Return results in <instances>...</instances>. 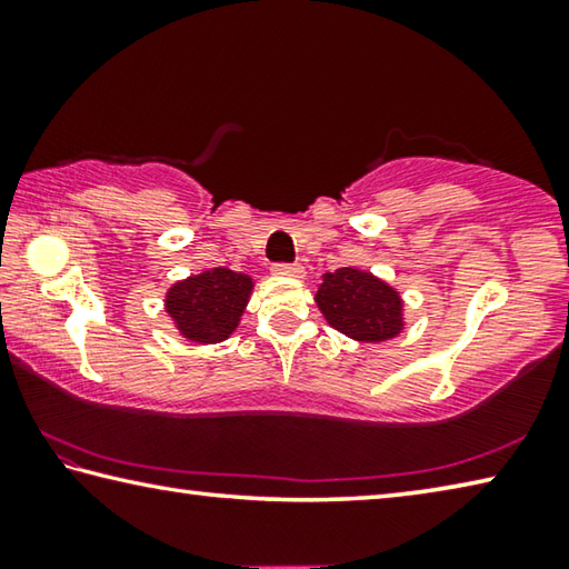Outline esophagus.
<instances>
[{"label": "esophagus", "mask_w": 569, "mask_h": 569, "mask_svg": "<svg viewBox=\"0 0 569 569\" xmlns=\"http://www.w3.org/2000/svg\"><path fill=\"white\" fill-rule=\"evenodd\" d=\"M271 271H273L276 276H288V278H303V276H306L301 263H276V266L271 268Z\"/></svg>", "instance_id": "34e87169"}]
</instances>
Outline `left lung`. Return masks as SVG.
Wrapping results in <instances>:
<instances>
[{
    "label": "left lung",
    "mask_w": 569,
    "mask_h": 569,
    "mask_svg": "<svg viewBox=\"0 0 569 569\" xmlns=\"http://www.w3.org/2000/svg\"><path fill=\"white\" fill-rule=\"evenodd\" d=\"M316 306L336 331L363 343L393 339L403 329V303L397 288L359 268L323 273Z\"/></svg>",
    "instance_id": "8db88e82"
}]
</instances>
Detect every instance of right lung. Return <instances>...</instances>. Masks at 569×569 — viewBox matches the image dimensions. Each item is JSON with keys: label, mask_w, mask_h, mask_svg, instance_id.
Returning a JSON list of instances; mask_svg holds the SVG:
<instances>
[{"label": "right lung", "mask_w": 569, "mask_h": 569, "mask_svg": "<svg viewBox=\"0 0 569 569\" xmlns=\"http://www.w3.org/2000/svg\"><path fill=\"white\" fill-rule=\"evenodd\" d=\"M253 291V278L230 268H210L170 286L166 311L182 339L196 343L226 341L238 329Z\"/></svg>", "instance_id": "right-lung-1"}]
</instances>
